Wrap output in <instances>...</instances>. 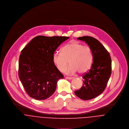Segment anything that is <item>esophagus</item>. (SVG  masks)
<instances>
[{"mask_svg":"<svg viewBox=\"0 0 129 129\" xmlns=\"http://www.w3.org/2000/svg\"><path fill=\"white\" fill-rule=\"evenodd\" d=\"M66 78L67 79H72L74 78L73 77H68V76H66Z\"/></svg>","mask_w":129,"mask_h":129,"instance_id":"34e87169","label":"esophagus"}]
</instances>
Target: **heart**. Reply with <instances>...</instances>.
<instances>
[{"label": "heart", "instance_id": "heart-1", "mask_svg": "<svg viewBox=\"0 0 129 129\" xmlns=\"http://www.w3.org/2000/svg\"><path fill=\"white\" fill-rule=\"evenodd\" d=\"M53 60L57 69L66 74H72L77 72L83 74L87 72L92 66L93 55L91 49L88 46L77 42H71L64 45L60 53H55Z\"/></svg>", "mask_w": 129, "mask_h": 129}]
</instances>
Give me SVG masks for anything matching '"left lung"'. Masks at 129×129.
<instances>
[{"label":"left lung","mask_w":129,"mask_h":129,"mask_svg":"<svg viewBox=\"0 0 129 129\" xmlns=\"http://www.w3.org/2000/svg\"><path fill=\"white\" fill-rule=\"evenodd\" d=\"M77 39L85 41L89 46L92 50L93 60L90 69L82 75V86L74 93L82 100H90L105 89L111 74V58L109 53L96 39L83 36Z\"/></svg>","instance_id":"1"}]
</instances>
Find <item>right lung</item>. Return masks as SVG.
<instances>
[{"instance_id":"obj_1","label":"right lung","mask_w":129,"mask_h":129,"mask_svg":"<svg viewBox=\"0 0 129 129\" xmlns=\"http://www.w3.org/2000/svg\"><path fill=\"white\" fill-rule=\"evenodd\" d=\"M69 38L38 36L22 50L19 59V77L30 97L44 100L55 91L57 81L63 75L56 67L53 56L58 47Z\"/></svg>"}]
</instances>
